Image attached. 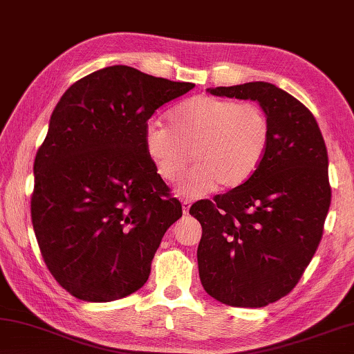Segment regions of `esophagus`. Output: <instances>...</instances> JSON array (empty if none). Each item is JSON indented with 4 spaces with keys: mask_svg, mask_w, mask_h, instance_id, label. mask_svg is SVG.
<instances>
[{
    "mask_svg": "<svg viewBox=\"0 0 354 354\" xmlns=\"http://www.w3.org/2000/svg\"><path fill=\"white\" fill-rule=\"evenodd\" d=\"M189 210H190V201H187V199H184V201H183V212H184V215H187Z\"/></svg>",
    "mask_w": 354,
    "mask_h": 354,
    "instance_id": "obj_1",
    "label": "esophagus"
}]
</instances>
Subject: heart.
<instances>
[{
    "instance_id": "obj_1",
    "label": "heart",
    "mask_w": 354,
    "mask_h": 354,
    "mask_svg": "<svg viewBox=\"0 0 354 354\" xmlns=\"http://www.w3.org/2000/svg\"><path fill=\"white\" fill-rule=\"evenodd\" d=\"M169 125H147L145 151L167 183H175L190 159L195 162L178 184V194L190 198L207 194L218 184L235 189L249 181L271 140V124L260 106L215 95H196L178 105Z\"/></svg>"
}]
</instances>
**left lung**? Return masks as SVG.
<instances>
[{"mask_svg": "<svg viewBox=\"0 0 354 354\" xmlns=\"http://www.w3.org/2000/svg\"><path fill=\"white\" fill-rule=\"evenodd\" d=\"M207 91L257 100L271 124L255 175L190 207L203 227L196 255L205 292L230 306L261 308L292 291L316 254L331 204L328 153L313 113L272 83Z\"/></svg>", "mask_w": 354, "mask_h": 354, "instance_id": "1", "label": "left lung"}]
</instances>
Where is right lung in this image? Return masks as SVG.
<instances>
[{
	"instance_id": "right-lung-1",
	"label": "right lung",
	"mask_w": 354,
	"mask_h": 354,
	"mask_svg": "<svg viewBox=\"0 0 354 354\" xmlns=\"http://www.w3.org/2000/svg\"><path fill=\"white\" fill-rule=\"evenodd\" d=\"M195 88L115 65L71 85L34 162L32 226L49 272L74 297L111 301L149 280L181 203L145 151L147 122Z\"/></svg>"
}]
</instances>
